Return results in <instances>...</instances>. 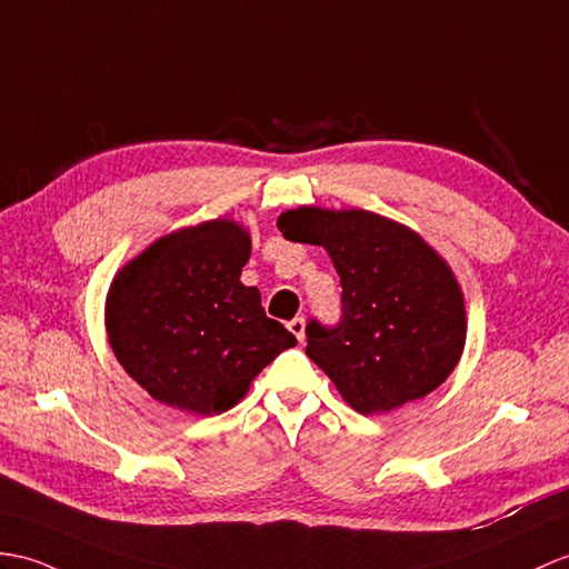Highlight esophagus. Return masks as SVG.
Instances as JSON below:
<instances>
[{
	"label": "esophagus",
	"instance_id": "esophagus-1",
	"mask_svg": "<svg viewBox=\"0 0 569 569\" xmlns=\"http://www.w3.org/2000/svg\"><path fill=\"white\" fill-rule=\"evenodd\" d=\"M288 329H290V335H293L298 341L306 339V320H302V317H296V320H290Z\"/></svg>",
	"mask_w": 569,
	"mask_h": 569
}]
</instances>
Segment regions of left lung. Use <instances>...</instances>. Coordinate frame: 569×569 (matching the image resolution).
Instances as JSON below:
<instances>
[{
    "label": "left lung",
    "instance_id": "obj_1",
    "mask_svg": "<svg viewBox=\"0 0 569 569\" xmlns=\"http://www.w3.org/2000/svg\"><path fill=\"white\" fill-rule=\"evenodd\" d=\"M279 230L332 257L341 320H310L306 353L356 412H390L451 376L466 345L463 293L417 232L368 210L322 208L288 210Z\"/></svg>",
    "mask_w": 569,
    "mask_h": 569
}]
</instances>
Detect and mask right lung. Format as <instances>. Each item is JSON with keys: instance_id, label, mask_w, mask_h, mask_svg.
Instances as JSON below:
<instances>
[{"instance_id": "1", "label": "right lung", "mask_w": 569, "mask_h": 569, "mask_svg": "<svg viewBox=\"0 0 569 569\" xmlns=\"http://www.w3.org/2000/svg\"><path fill=\"white\" fill-rule=\"evenodd\" d=\"M252 240L210 220L150 244L116 276L106 332L118 363L157 402L220 415L296 337L240 281Z\"/></svg>"}]
</instances>
